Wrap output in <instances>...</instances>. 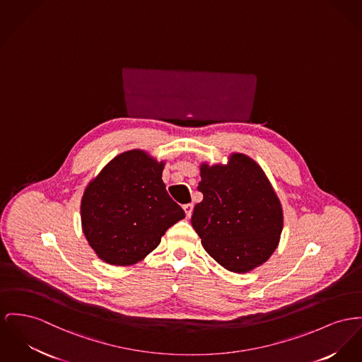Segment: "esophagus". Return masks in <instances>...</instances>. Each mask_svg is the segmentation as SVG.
<instances>
[{
    "instance_id": "34e87169",
    "label": "esophagus",
    "mask_w": 362,
    "mask_h": 362,
    "mask_svg": "<svg viewBox=\"0 0 362 362\" xmlns=\"http://www.w3.org/2000/svg\"><path fill=\"white\" fill-rule=\"evenodd\" d=\"M184 211H185V214H187V218H191L193 211L192 204H185V206H184Z\"/></svg>"
}]
</instances>
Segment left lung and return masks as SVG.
<instances>
[{
	"mask_svg": "<svg viewBox=\"0 0 362 362\" xmlns=\"http://www.w3.org/2000/svg\"><path fill=\"white\" fill-rule=\"evenodd\" d=\"M193 229L204 250L225 269L247 273L277 248L283 209L272 184L251 158L232 153L226 166L203 163Z\"/></svg>",
	"mask_w": 362,
	"mask_h": 362,
	"instance_id": "8db88e82",
	"label": "left lung"
}]
</instances>
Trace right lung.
Masks as SVG:
<instances>
[{"mask_svg": "<svg viewBox=\"0 0 362 362\" xmlns=\"http://www.w3.org/2000/svg\"><path fill=\"white\" fill-rule=\"evenodd\" d=\"M165 162L133 149L114 158L88 185L81 202L82 230L110 265L137 264L171 225L185 218L162 180Z\"/></svg>", "mask_w": 362, "mask_h": 362, "instance_id": "right-lung-1", "label": "right lung"}]
</instances>
